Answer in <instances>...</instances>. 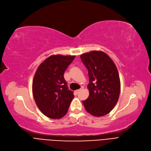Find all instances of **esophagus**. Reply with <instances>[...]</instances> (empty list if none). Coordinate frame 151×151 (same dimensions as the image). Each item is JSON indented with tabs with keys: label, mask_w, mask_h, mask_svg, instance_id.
<instances>
[{
	"label": "esophagus",
	"mask_w": 151,
	"mask_h": 151,
	"mask_svg": "<svg viewBox=\"0 0 151 151\" xmlns=\"http://www.w3.org/2000/svg\"><path fill=\"white\" fill-rule=\"evenodd\" d=\"M81 90V89H80V90H76L75 92H76V94H77V93H78V92Z\"/></svg>",
	"instance_id": "obj_1"
}]
</instances>
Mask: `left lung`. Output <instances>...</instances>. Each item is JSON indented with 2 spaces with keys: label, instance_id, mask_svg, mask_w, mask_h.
I'll list each match as a JSON object with an SVG mask.
<instances>
[{
  "label": "left lung",
  "instance_id": "obj_1",
  "mask_svg": "<svg viewBox=\"0 0 151 151\" xmlns=\"http://www.w3.org/2000/svg\"><path fill=\"white\" fill-rule=\"evenodd\" d=\"M88 69L90 95L83 101L86 110L94 116L109 113L116 104L121 90L117 68L111 58L102 51L94 50L81 55Z\"/></svg>",
  "mask_w": 151,
  "mask_h": 151
}]
</instances>
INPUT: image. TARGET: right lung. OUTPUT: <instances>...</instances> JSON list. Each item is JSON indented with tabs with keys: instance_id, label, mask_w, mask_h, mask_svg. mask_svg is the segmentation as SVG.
Here are the masks:
<instances>
[{
	"instance_id": "obj_1",
	"label": "right lung",
	"mask_w": 151,
	"mask_h": 151,
	"mask_svg": "<svg viewBox=\"0 0 151 151\" xmlns=\"http://www.w3.org/2000/svg\"><path fill=\"white\" fill-rule=\"evenodd\" d=\"M75 55H54L38 66L33 77L32 91L40 111L51 119H60L67 113L74 95L68 89L64 73Z\"/></svg>"
}]
</instances>
